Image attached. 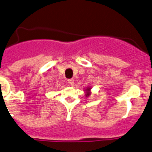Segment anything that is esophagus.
<instances>
[{
    "label": "esophagus",
    "instance_id": "34e87169",
    "mask_svg": "<svg viewBox=\"0 0 152 152\" xmlns=\"http://www.w3.org/2000/svg\"><path fill=\"white\" fill-rule=\"evenodd\" d=\"M67 82H68V83L70 85V86H73V85L74 84V79H69L67 80Z\"/></svg>",
    "mask_w": 152,
    "mask_h": 152
}]
</instances>
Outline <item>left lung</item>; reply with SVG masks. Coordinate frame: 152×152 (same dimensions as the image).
<instances>
[{"label":"left lung","instance_id":"left-lung-1","mask_svg":"<svg viewBox=\"0 0 152 152\" xmlns=\"http://www.w3.org/2000/svg\"><path fill=\"white\" fill-rule=\"evenodd\" d=\"M91 87H87L85 88L84 91L85 93H86V97H89V96L91 95Z\"/></svg>","mask_w":152,"mask_h":152}]
</instances>
